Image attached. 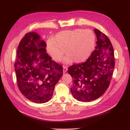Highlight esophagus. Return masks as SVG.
I'll return each instance as SVG.
<instances>
[{
  "label": "esophagus",
  "mask_w": 130,
  "mask_h": 130,
  "mask_svg": "<svg viewBox=\"0 0 130 130\" xmlns=\"http://www.w3.org/2000/svg\"><path fill=\"white\" fill-rule=\"evenodd\" d=\"M63 73H66V72H67V71L68 70V67L67 66H63Z\"/></svg>",
  "instance_id": "34e87169"
}]
</instances>
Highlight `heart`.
<instances>
[{
  "label": "heart",
  "instance_id": "obj_1",
  "mask_svg": "<svg viewBox=\"0 0 130 130\" xmlns=\"http://www.w3.org/2000/svg\"><path fill=\"white\" fill-rule=\"evenodd\" d=\"M96 37L90 30L77 28L60 31L46 43V49L53 60L61 61L65 52L67 55L63 62L69 64L75 61H86L94 52Z\"/></svg>",
  "mask_w": 130,
  "mask_h": 130
}]
</instances>
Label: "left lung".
Here are the masks:
<instances>
[{"instance_id":"left-lung-1","label":"left lung","mask_w":130,"mask_h":130,"mask_svg":"<svg viewBox=\"0 0 130 130\" xmlns=\"http://www.w3.org/2000/svg\"><path fill=\"white\" fill-rule=\"evenodd\" d=\"M96 46L85 62L68 67L73 78L70 88L73 96L81 102H91L104 93L109 86L115 68L113 47L104 33L94 29Z\"/></svg>"}]
</instances>
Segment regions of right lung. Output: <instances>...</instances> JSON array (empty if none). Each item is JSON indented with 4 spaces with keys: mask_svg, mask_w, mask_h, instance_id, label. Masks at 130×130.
<instances>
[{
    "mask_svg": "<svg viewBox=\"0 0 130 130\" xmlns=\"http://www.w3.org/2000/svg\"><path fill=\"white\" fill-rule=\"evenodd\" d=\"M45 42L36 32L26 34L20 41L14 63L18 88L26 98L36 103L48 102L63 67L52 60Z\"/></svg>",
    "mask_w": 130,
    "mask_h": 130,
    "instance_id": "right-lung-1",
    "label": "right lung"
}]
</instances>
